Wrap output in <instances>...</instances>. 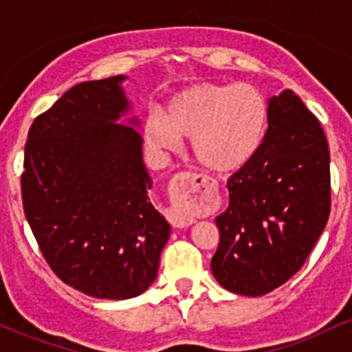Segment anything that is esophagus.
Here are the masks:
<instances>
[{"label":"esophagus","mask_w":352,"mask_h":352,"mask_svg":"<svg viewBox=\"0 0 352 352\" xmlns=\"http://www.w3.org/2000/svg\"><path fill=\"white\" fill-rule=\"evenodd\" d=\"M177 182H179L182 188V200H184L185 207L188 205L197 204V201L201 200L204 197V188L213 187V182L210 179H205V177L197 175V173L190 172H182L177 175ZM170 221L173 227L177 228H185L190 227L193 223V218L187 215L184 210H175V212L170 215Z\"/></svg>","instance_id":"esophagus-1"}]
</instances>
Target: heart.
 <instances>
[{
	"instance_id": "b5f03b06",
	"label": "heart",
	"mask_w": 352,
	"mask_h": 352,
	"mask_svg": "<svg viewBox=\"0 0 352 352\" xmlns=\"http://www.w3.org/2000/svg\"><path fill=\"white\" fill-rule=\"evenodd\" d=\"M268 107L250 84L201 82L182 89L165 106L164 117L152 114L144 134L155 151H175L190 139L193 159L210 172L241 168L258 152L266 132Z\"/></svg>"
}]
</instances>
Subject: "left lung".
Masks as SVG:
<instances>
[{
    "instance_id": "left-lung-1",
    "label": "left lung",
    "mask_w": 352,
    "mask_h": 352,
    "mask_svg": "<svg viewBox=\"0 0 352 352\" xmlns=\"http://www.w3.org/2000/svg\"><path fill=\"white\" fill-rule=\"evenodd\" d=\"M227 187L213 276L228 292L261 296L300 272L331 210L328 140L293 91L268 100L263 142Z\"/></svg>"
}]
</instances>
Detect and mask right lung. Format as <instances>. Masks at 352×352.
<instances>
[{
  "label": "right lung",
  "instance_id": "obj_1",
  "mask_svg": "<svg viewBox=\"0 0 352 352\" xmlns=\"http://www.w3.org/2000/svg\"><path fill=\"white\" fill-rule=\"evenodd\" d=\"M125 79L64 92L36 117L24 147V215L44 260L66 285L100 300L142 294L170 236L148 199L142 137L116 124L131 109Z\"/></svg>",
  "mask_w": 352,
  "mask_h": 352
}]
</instances>
